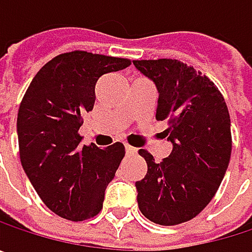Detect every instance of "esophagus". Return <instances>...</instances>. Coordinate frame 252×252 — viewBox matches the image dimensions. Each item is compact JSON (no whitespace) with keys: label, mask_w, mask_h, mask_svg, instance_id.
Returning <instances> with one entry per match:
<instances>
[{"label":"esophagus","mask_w":252,"mask_h":252,"mask_svg":"<svg viewBox=\"0 0 252 252\" xmlns=\"http://www.w3.org/2000/svg\"><path fill=\"white\" fill-rule=\"evenodd\" d=\"M126 155H135L137 153V149L135 147H132V146H129V144H126Z\"/></svg>","instance_id":"obj_1"}]
</instances>
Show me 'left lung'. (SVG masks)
Returning <instances> with one entry per match:
<instances>
[{
    "mask_svg": "<svg viewBox=\"0 0 252 252\" xmlns=\"http://www.w3.org/2000/svg\"><path fill=\"white\" fill-rule=\"evenodd\" d=\"M135 68L155 81L156 120L168 121L174 144L156 163L140 149L147 174L135 182L140 212L153 223L174 226L195 218L215 197L232 152L226 102L209 77L178 60H135Z\"/></svg>",
    "mask_w": 252,
    "mask_h": 252,
    "instance_id": "8db88e82",
    "label": "left lung"
}]
</instances>
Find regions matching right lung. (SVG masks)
<instances>
[{
    "instance_id": "add662e5",
    "label": "right lung",
    "mask_w": 252,
    "mask_h": 252,
    "mask_svg": "<svg viewBox=\"0 0 252 252\" xmlns=\"http://www.w3.org/2000/svg\"><path fill=\"white\" fill-rule=\"evenodd\" d=\"M129 64L126 58L65 52L37 71L22 99V166L45 206L67 220H87L102 210L105 189L126 155L120 141L105 149L81 147L78 129L93 109L97 80Z\"/></svg>"
}]
</instances>
